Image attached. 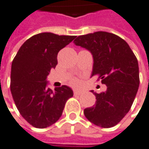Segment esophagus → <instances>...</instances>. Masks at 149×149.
I'll return each mask as SVG.
<instances>
[{"label": "esophagus", "instance_id": "obj_1", "mask_svg": "<svg viewBox=\"0 0 149 149\" xmlns=\"http://www.w3.org/2000/svg\"><path fill=\"white\" fill-rule=\"evenodd\" d=\"M82 91L81 90H74L73 91V93H74V95H80V94H82Z\"/></svg>", "mask_w": 149, "mask_h": 149}]
</instances>
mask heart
<instances>
[{"mask_svg": "<svg viewBox=\"0 0 149 149\" xmlns=\"http://www.w3.org/2000/svg\"><path fill=\"white\" fill-rule=\"evenodd\" d=\"M72 84H77V80H73V81H72Z\"/></svg>", "mask_w": 149, "mask_h": 149, "instance_id": "heart-1", "label": "heart"}]
</instances>
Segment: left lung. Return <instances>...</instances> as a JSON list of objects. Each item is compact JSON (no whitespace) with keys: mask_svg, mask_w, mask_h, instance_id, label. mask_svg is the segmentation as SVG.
<instances>
[{"mask_svg":"<svg viewBox=\"0 0 149 149\" xmlns=\"http://www.w3.org/2000/svg\"><path fill=\"white\" fill-rule=\"evenodd\" d=\"M73 43L92 53V76H98L107 86L105 92L92 91L97 100L84 109V116L98 127H115L130 110L138 90L137 59L127 42L111 33L99 31L81 35Z\"/></svg>","mask_w":149,"mask_h":149,"instance_id":"left-lung-1","label":"left lung"}]
</instances>
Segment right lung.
Returning <instances> with one entry per match:
<instances>
[{
  "label": "right lung",
  "mask_w": 149,
  "mask_h": 149,
  "mask_svg": "<svg viewBox=\"0 0 149 149\" xmlns=\"http://www.w3.org/2000/svg\"><path fill=\"white\" fill-rule=\"evenodd\" d=\"M76 36L41 33L20 47L12 63L11 93L23 118L36 128H46L62 115L66 102L73 96L66 85L47 88L46 77L57 65L58 52Z\"/></svg>",
  "instance_id": "obj_1"
}]
</instances>
